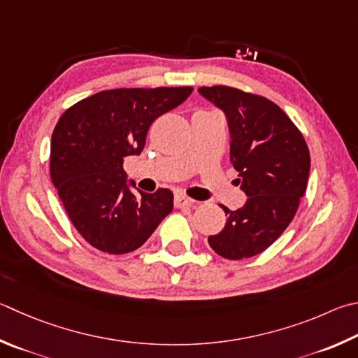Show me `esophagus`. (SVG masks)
<instances>
[{
    "label": "esophagus",
    "instance_id": "1",
    "mask_svg": "<svg viewBox=\"0 0 358 358\" xmlns=\"http://www.w3.org/2000/svg\"><path fill=\"white\" fill-rule=\"evenodd\" d=\"M173 201H175V206H177V208H189V206L194 205V200L183 196V194H177V196H175V199H173Z\"/></svg>",
    "mask_w": 358,
    "mask_h": 358
}]
</instances>
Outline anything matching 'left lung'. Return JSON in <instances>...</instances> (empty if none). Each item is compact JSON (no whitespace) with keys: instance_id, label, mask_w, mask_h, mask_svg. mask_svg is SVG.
Listing matches in <instances>:
<instances>
[{"instance_id":"left-lung-1","label":"left lung","mask_w":358,"mask_h":358,"mask_svg":"<svg viewBox=\"0 0 358 358\" xmlns=\"http://www.w3.org/2000/svg\"><path fill=\"white\" fill-rule=\"evenodd\" d=\"M230 129V161L247 201L230 211L222 231L208 238L227 259L255 257L282 235L307 189L310 152L302 133L275 103L227 86L200 87Z\"/></svg>"}]
</instances>
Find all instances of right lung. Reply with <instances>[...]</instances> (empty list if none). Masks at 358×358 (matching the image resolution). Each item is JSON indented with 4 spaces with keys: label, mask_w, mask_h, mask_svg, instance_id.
Segmentation results:
<instances>
[{
    "label": "right lung",
    "mask_w": 358,
    "mask_h": 358,
    "mask_svg": "<svg viewBox=\"0 0 358 358\" xmlns=\"http://www.w3.org/2000/svg\"><path fill=\"white\" fill-rule=\"evenodd\" d=\"M192 87L113 89L69 108L51 136L50 173L71 224L101 252L144 244L173 208V194L131 189L123 159L144 150L148 128Z\"/></svg>",
    "instance_id": "add662e5"
}]
</instances>
